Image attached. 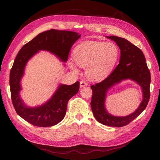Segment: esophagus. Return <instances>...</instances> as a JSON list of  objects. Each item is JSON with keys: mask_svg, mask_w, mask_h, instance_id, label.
Instances as JSON below:
<instances>
[{"mask_svg": "<svg viewBox=\"0 0 160 160\" xmlns=\"http://www.w3.org/2000/svg\"><path fill=\"white\" fill-rule=\"evenodd\" d=\"M88 86V82L85 80H82L80 81V87L81 88H83V87Z\"/></svg>", "mask_w": 160, "mask_h": 160, "instance_id": "esophagus-1", "label": "esophagus"}]
</instances>
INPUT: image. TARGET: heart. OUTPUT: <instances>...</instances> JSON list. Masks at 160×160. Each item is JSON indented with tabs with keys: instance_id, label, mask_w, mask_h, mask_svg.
Instances as JSON below:
<instances>
[{
	"instance_id": "obj_1",
	"label": "heart",
	"mask_w": 160,
	"mask_h": 160,
	"mask_svg": "<svg viewBox=\"0 0 160 160\" xmlns=\"http://www.w3.org/2000/svg\"><path fill=\"white\" fill-rule=\"evenodd\" d=\"M73 58L77 65L86 67V73L93 80L102 79L113 69L119 56V49L115 43L86 41L81 42L73 51ZM71 68L77 71L70 62Z\"/></svg>"
}]
</instances>
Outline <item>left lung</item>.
Returning <instances> with one entry per match:
<instances>
[{"mask_svg": "<svg viewBox=\"0 0 160 160\" xmlns=\"http://www.w3.org/2000/svg\"><path fill=\"white\" fill-rule=\"evenodd\" d=\"M114 41L121 50L119 63L113 71L100 83L91 85L93 92L91 107L94 117L100 123L111 127H123L132 122L147 107L150 98L151 75L143 52L129 41L116 36L106 37ZM132 79L141 86L144 99L133 113L125 117L111 116L105 109L104 100L107 90L122 80Z\"/></svg>", "mask_w": 160, "mask_h": 160, "instance_id": "1", "label": "left lung"}]
</instances>
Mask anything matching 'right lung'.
<instances>
[{"label": "right lung", "instance_id": "1", "mask_svg": "<svg viewBox=\"0 0 160 160\" xmlns=\"http://www.w3.org/2000/svg\"><path fill=\"white\" fill-rule=\"evenodd\" d=\"M80 37L75 32L51 29L38 34L18 51L11 69L9 83L14 108L27 122L42 128L59 123L65 118L69 100L79 89V81L71 85L61 84L45 103L36 108L27 107L21 99L19 92L21 89V79L27 61L39 50H45L66 62L71 47Z\"/></svg>", "mask_w": 160, "mask_h": 160}]
</instances>
